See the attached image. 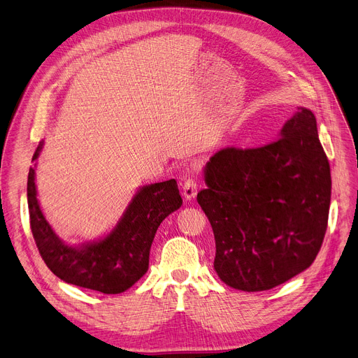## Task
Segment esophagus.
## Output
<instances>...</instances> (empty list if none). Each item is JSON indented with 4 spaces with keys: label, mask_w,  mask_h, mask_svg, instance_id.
Returning a JSON list of instances; mask_svg holds the SVG:
<instances>
[{
    "label": "esophagus",
    "mask_w": 358,
    "mask_h": 358,
    "mask_svg": "<svg viewBox=\"0 0 358 358\" xmlns=\"http://www.w3.org/2000/svg\"><path fill=\"white\" fill-rule=\"evenodd\" d=\"M199 189V181L196 177H189L182 184V194L187 200H192L196 197Z\"/></svg>",
    "instance_id": "obj_1"
}]
</instances>
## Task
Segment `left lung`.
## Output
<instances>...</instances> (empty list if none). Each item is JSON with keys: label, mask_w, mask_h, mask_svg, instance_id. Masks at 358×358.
<instances>
[{"label": "left lung", "mask_w": 358, "mask_h": 358, "mask_svg": "<svg viewBox=\"0 0 358 358\" xmlns=\"http://www.w3.org/2000/svg\"><path fill=\"white\" fill-rule=\"evenodd\" d=\"M204 181L197 201L212 224L223 283L270 290L310 267L328 227L331 169L309 108L297 107L264 146L217 150Z\"/></svg>", "instance_id": "obj_1"}]
</instances>
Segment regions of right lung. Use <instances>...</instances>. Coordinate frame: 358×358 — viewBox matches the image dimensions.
Returning a JSON list of instances; mask_svg holds the SVG:
<instances>
[{"label":"right lung","instance_id":"obj_1","mask_svg":"<svg viewBox=\"0 0 358 358\" xmlns=\"http://www.w3.org/2000/svg\"><path fill=\"white\" fill-rule=\"evenodd\" d=\"M42 150L37 146L33 161ZM27 203L30 228L49 270L69 285L106 294H117L134 286L148 271L149 251L161 222L181 208L177 181L168 180L142 187L126 212L104 239L73 248L64 243L45 219L36 197L34 168L29 169Z\"/></svg>","mask_w":358,"mask_h":358}]
</instances>
